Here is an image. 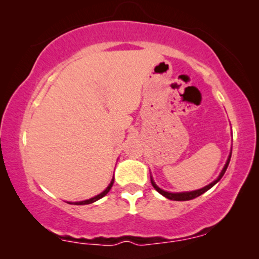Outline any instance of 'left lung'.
I'll list each match as a JSON object with an SVG mask.
<instances>
[{"mask_svg":"<svg viewBox=\"0 0 259 259\" xmlns=\"http://www.w3.org/2000/svg\"><path fill=\"white\" fill-rule=\"evenodd\" d=\"M231 153H232V148H231V152H230V154H229V157H228V160H226L225 165H224V167H223L222 172L219 173V176L217 177V179H214L213 182L210 183V184H208V185H206V186L201 187V189H199V190L187 191V192H167V191L161 190L160 187H159V186L157 185V184L154 183V180H153V178H152V176H151V183H152V186H153L154 189L157 190L158 192L161 194V196H164L165 198H167V199H169V200L184 201V200H191V199H194V198H197V197L201 196V194L205 193V192H206V191L210 190L212 186H214L215 184H217V183L219 182V180L222 179V177L224 176V173H225V171H226V168H228V166H229L230 159H231Z\"/></svg>","mask_w":259,"mask_h":259,"instance_id":"1","label":"left lung"}]
</instances>
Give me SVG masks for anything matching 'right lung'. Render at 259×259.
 <instances>
[{
	"instance_id": "1",
	"label": "right lung",
	"mask_w": 259,
	"mask_h": 259,
	"mask_svg": "<svg viewBox=\"0 0 259 259\" xmlns=\"http://www.w3.org/2000/svg\"><path fill=\"white\" fill-rule=\"evenodd\" d=\"M113 183H114V177H113V178H112L111 183H109V185H108L107 187H106V190L102 191V192H101L100 194H97V196H95V197H93V198H90V199H87V200L75 201V203H69V204H74V205H87V204H92V203H94V201H97V200H99V199H101L102 197H105L106 194H107V193L109 192V190H111V189H112V186H113Z\"/></svg>"
}]
</instances>
